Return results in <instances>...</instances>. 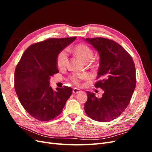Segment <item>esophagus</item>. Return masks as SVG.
Instances as JSON below:
<instances>
[{"instance_id":"obj_1","label":"esophagus","mask_w":152,"mask_h":152,"mask_svg":"<svg viewBox=\"0 0 152 152\" xmlns=\"http://www.w3.org/2000/svg\"><path fill=\"white\" fill-rule=\"evenodd\" d=\"M72 92H73V94H78V93H80L81 91L79 89H77V88H73Z\"/></svg>"}]
</instances>
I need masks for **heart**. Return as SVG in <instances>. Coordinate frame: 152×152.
<instances>
[{
  "label": "heart",
  "mask_w": 152,
  "mask_h": 152,
  "mask_svg": "<svg viewBox=\"0 0 152 152\" xmlns=\"http://www.w3.org/2000/svg\"><path fill=\"white\" fill-rule=\"evenodd\" d=\"M73 52L79 57L82 61L89 62L93 58V51L92 49L86 44H78L74 47ZM68 61V54L66 50H62L59 53L57 57V65L59 68H63L66 65ZM87 77L86 74H77L70 77V80L73 83L79 84L80 79Z\"/></svg>",
  "instance_id": "heart-1"
}]
</instances>
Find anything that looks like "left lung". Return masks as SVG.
Segmentation results:
<instances>
[{
  "label": "left lung",
  "instance_id": "obj_1",
  "mask_svg": "<svg viewBox=\"0 0 152 152\" xmlns=\"http://www.w3.org/2000/svg\"><path fill=\"white\" fill-rule=\"evenodd\" d=\"M99 55L96 87L104 91L102 97L87 91L84 110L94 121L107 122L117 118L130 103L136 87V68L131 55L120 44L108 39H84Z\"/></svg>",
  "mask_w": 152,
  "mask_h": 152
}]
</instances>
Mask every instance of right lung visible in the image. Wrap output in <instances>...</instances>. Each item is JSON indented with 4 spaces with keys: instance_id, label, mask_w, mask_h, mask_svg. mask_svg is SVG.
<instances>
[{
    "instance_id": "right-lung-1",
    "label": "right lung",
    "mask_w": 152,
    "mask_h": 152,
    "mask_svg": "<svg viewBox=\"0 0 152 152\" xmlns=\"http://www.w3.org/2000/svg\"><path fill=\"white\" fill-rule=\"evenodd\" d=\"M76 39L51 38L31 45L23 54L15 72V88L21 104L31 116L48 121L62 112L72 89L65 86L54 91L50 77L58 73L59 53Z\"/></svg>"
}]
</instances>
